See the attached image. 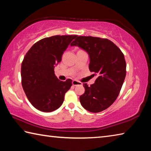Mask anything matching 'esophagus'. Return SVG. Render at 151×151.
<instances>
[{
    "label": "esophagus",
    "instance_id": "34e87169",
    "mask_svg": "<svg viewBox=\"0 0 151 151\" xmlns=\"http://www.w3.org/2000/svg\"><path fill=\"white\" fill-rule=\"evenodd\" d=\"M72 83H73V86H78V85H82V83H81V82L77 81H75V80L73 81Z\"/></svg>",
    "mask_w": 151,
    "mask_h": 151
}]
</instances>
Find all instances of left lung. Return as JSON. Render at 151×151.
Here are the masks:
<instances>
[{
    "instance_id": "left-lung-1",
    "label": "left lung",
    "mask_w": 151,
    "mask_h": 151,
    "mask_svg": "<svg viewBox=\"0 0 151 151\" xmlns=\"http://www.w3.org/2000/svg\"><path fill=\"white\" fill-rule=\"evenodd\" d=\"M87 52L89 70L97 78L88 86L83 84L85 93L80 96L81 105L91 112L106 109L118 97L126 76V61L123 53L107 39L79 36L71 43Z\"/></svg>"
}]
</instances>
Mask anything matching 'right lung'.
<instances>
[{
    "label": "right lung",
    "instance_id": "1",
    "mask_svg": "<svg viewBox=\"0 0 151 151\" xmlns=\"http://www.w3.org/2000/svg\"><path fill=\"white\" fill-rule=\"evenodd\" d=\"M77 35H56L35 43L24 56L21 65V83L32 105L49 112L59 108L72 80L63 82L55 75L54 68L64 52Z\"/></svg>",
    "mask_w": 151,
    "mask_h": 151
}]
</instances>
